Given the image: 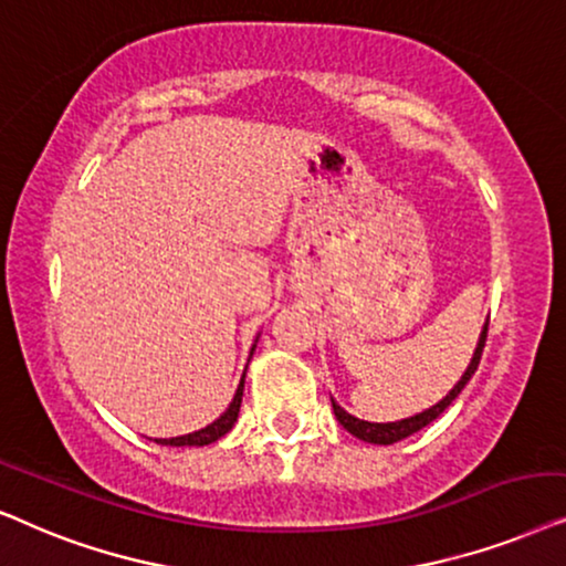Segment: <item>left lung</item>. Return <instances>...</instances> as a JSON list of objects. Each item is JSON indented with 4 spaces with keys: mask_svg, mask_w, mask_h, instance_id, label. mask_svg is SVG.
Masks as SVG:
<instances>
[{
    "mask_svg": "<svg viewBox=\"0 0 566 566\" xmlns=\"http://www.w3.org/2000/svg\"><path fill=\"white\" fill-rule=\"evenodd\" d=\"M486 331H489V321L484 323V331H481L479 346H476V352H473V359H471L469 370L463 373V378L458 380V386H455L453 390H450V394H448L446 398H442L440 403H434L432 409L421 411V413H417V417L401 419V421H388V424H375V421H365V419L352 417V413H346L336 401H331V403H334V413H336L338 424H342V427L346 429V432H352L354 437H359V440L375 442V446H394V442L403 440V437H409V434H413V432H419V429H424V427L429 424V421H434L437 417H440L442 411L448 409L450 403L455 401L458 394H461V390L465 388V382L471 380V375L476 373L479 359H481V352H484V344H486Z\"/></svg>",
    "mask_w": 566,
    "mask_h": 566,
    "instance_id": "1",
    "label": "left lung"
}]
</instances>
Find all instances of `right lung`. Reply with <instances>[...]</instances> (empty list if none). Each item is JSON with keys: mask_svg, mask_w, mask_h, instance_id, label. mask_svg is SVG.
Here are the masks:
<instances>
[{"mask_svg": "<svg viewBox=\"0 0 566 566\" xmlns=\"http://www.w3.org/2000/svg\"><path fill=\"white\" fill-rule=\"evenodd\" d=\"M253 349H255V346H253ZM243 378H245V375H243ZM240 401H243V380H240V386L235 390V398H232V403L228 406V411H224L217 421H212V424L205 427V429H199V432H193V434L170 437V440H155V442H157V446H172V448H180V446H209V442H217V440H220V437L228 434L230 429H232V424H235V421H238Z\"/></svg>", "mask_w": 566, "mask_h": 566, "instance_id": "add662e5", "label": "right lung"}]
</instances>
